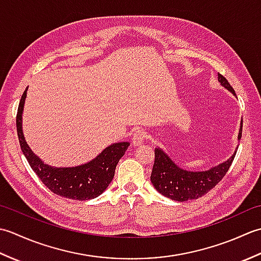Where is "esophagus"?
Returning <instances> with one entry per match:
<instances>
[{"label": "esophagus", "instance_id": "1", "mask_svg": "<svg viewBox=\"0 0 261 261\" xmlns=\"http://www.w3.org/2000/svg\"><path fill=\"white\" fill-rule=\"evenodd\" d=\"M147 137V134L145 130H138L134 134V137H132V143L135 146H140L141 143H143Z\"/></svg>", "mask_w": 261, "mask_h": 261}]
</instances>
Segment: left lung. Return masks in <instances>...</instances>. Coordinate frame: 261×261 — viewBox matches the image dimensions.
<instances>
[{
	"label": "left lung",
	"instance_id": "1",
	"mask_svg": "<svg viewBox=\"0 0 261 261\" xmlns=\"http://www.w3.org/2000/svg\"><path fill=\"white\" fill-rule=\"evenodd\" d=\"M218 81L225 90H228L236 96L234 90L229 84V82L225 80V77L218 74ZM241 135L242 119L239 135H238V141H240ZM237 149L228 160L219 164L218 166H214L207 170L194 171L180 168L162 148H154V164L150 176L152 185L162 195L176 202L196 199L206 194L210 190H212L223 178L232 162H233Z\"/></svg>",
	"mask_w": 261,
	"mask_h": 261
}]
</instances>
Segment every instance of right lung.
Returning <instances> with one entry per match:
<instances>
[{
  "label": "right lung",
  "mask_w": 261,
  "mask_h": 261,
  "mask_svg": "<svg viewBox=\"0 0 261 261\" xmlns=\"http://www.w3.org/2000/svg\"><path fill=\"white\" fill-rule=\"evenodd\" d=\"M27 91L22 94L18 114H16V130H18L21 150L31 166L32 170L53 193L75 201L93 199L107 190L112 181L115 167L123 157L129 142H115L103 149L101 153L75 167H55L42 162L25 141L22 130V114H23Z\"/></svg>",
  "instance_id": "right-lung-1"
}]
</instances>
